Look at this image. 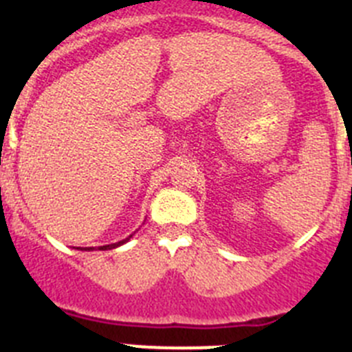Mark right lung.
Segmentation results:
<instances>
[{"label":"right lung","instance_id":"right-lung-1","mask_svg":"<svg viewBox=\"0 0 352 352\" xmlns=\"http://www.w3.org/2000/svg\"><path fill=\"white\" fill-rule=\"evenodd\" d=\"M130 238H132V234H130L129 238H125V239H121V241H118V243H111V245H104V247H98V250H111V248L121 247V245L126 243V241H129ZM79 248H80V247H79ZM80 250H95V248H93V247H86V248H80Z\"/></svg>","mask_w":352,"mask_h":352}]
</instances>
